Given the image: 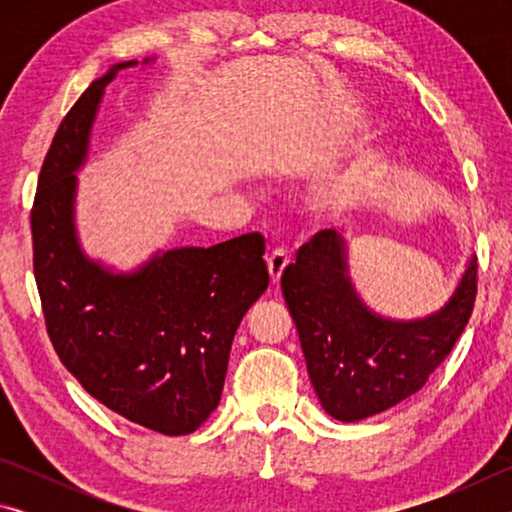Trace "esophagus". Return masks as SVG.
<instances>
[{"instance_id":"obj_1","label":"esophagus","mask_w":512,"mask_h":512,"mask_svg":"<svg viewBox=\"0 0 512 512\" xmlns=\"http://www.w3.org/2000/svg\"><path fill=\"white\" fill-rule=\"evenodd\" d=\"M287 264H289V257L284 250H273V253L266 257V271H268V277H271L273 284L280 282V277L284 273V268H287Z\"/></svg>"}]
</instances>
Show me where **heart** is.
<instances>
[{
  "label": "heart",
  "instance_id": "1",
  "mask_svg": "<svg viewBox=\"0 0 512 512\" xmlns=\"http://www.w3.org/2000/svg\"><path fill=\"white\" fill-rule=\"evenodd\" d=\"M354 119H357L354 108H341L332 133L334 142H341V137L350 131V124ZM381 164H384V153L377 146L354 151L348 158L332 164L318 178L314 187L316 205L327 214H341L350 210V207L361 203L375 189L381 176Z\"/></svg>",
  "mask_w": 512,
  "mask_h": 512
}]
</instances>
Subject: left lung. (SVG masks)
<instances>
[{
	"label": "left lung",
	"instance_id": "left-lung-1",
	"mask_svg": "<svg viewBox=\"0 0 512 512\" xmlns=\"http://www.w3.org/2000/svg\"><path fill=\"white\" fill-rule=\"evenodd\" d=\"M282 293L320 404L336 420L357 422L418 393L452 352L474 309L476 257L438 311L393 320L354 291L339 232L320 230L284 268Z\"/></svg>",
	"mask_w": 512,
	"mask_h": 512
}]
</instances>
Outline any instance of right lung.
I'll use <instances>...</instances> for the list:
<instances>
[{
	"mask_svg": "<svg viewBox=\"0 0 512 512\" xmlns=\"http://www.w3.org/2000/svg\"><path fill=\"white\" fill-rule=\"evenodd\" d=\"M149 63V58L144 60ZM112 65L74 103L42 162L31 210L33 273L47 334L94 400L164 436L196 431L219 406L235 332L268 287L264 237L155 253L115 273L76 237V173Z\"/></svg>",
	"mask_w": 512,
	"mask_h": 512,
	"instance_id": "obj_1",
	"label": "right lung"
}]
</instances>
